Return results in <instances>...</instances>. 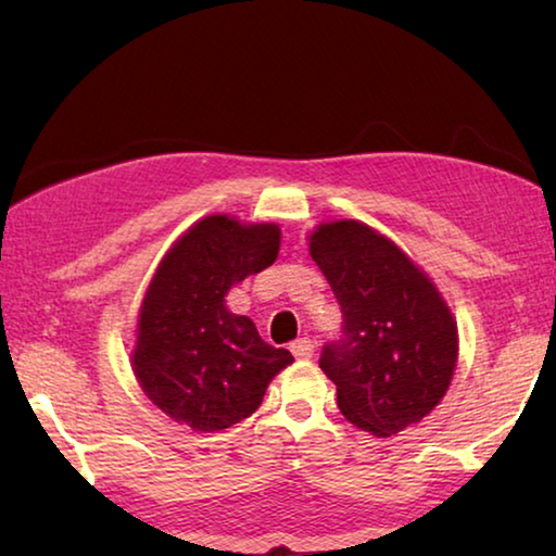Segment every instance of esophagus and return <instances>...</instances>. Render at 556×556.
Returning <instances> with one entry per match:
<instances>
[{
	"mask_svg": "<svg viewBox=\"0 0 556 556\" xmlns=\"http://www.w3.org/2000/svg\"><path fill=\"white\" fill-rule=\"evenodd\" d=\"M289 351H291V355L296 357V361H308V357H314L316 345H314L312 338H299V341L289 345Z\"/></svg>",
	"mask_w": 556,
	"mask_h": 556,
	"instance_id": "obj_1",
	"label": "esophagus"
}]
</instances>
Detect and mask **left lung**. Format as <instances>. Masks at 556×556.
Returning a JSON list of instances; mask_svg holds the SVG:
<instances>
[{
    "mask_svg": "<svg viewBox=\"0 0 556 556\" xmlns=\"http://www.w3.org/2000/svg\"><path fill=\"white\" fill-rule=\"evenodd\" d=\"M308 255L341 304L343 338L324 345L321 370L357 429L394 437L444 400L458 361L448 304L390 238L361 220L321 223Z\"/></svg>",
    "mask_w": 556,
    "mask_h": 556,
    "instance_id": "left-lung-1",
    "label": "left lung"
}]
</instances>
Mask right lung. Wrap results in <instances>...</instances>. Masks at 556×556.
<instances>
[{
    "mask_svg": "<svg viewBox=\"0 0 556 556\" xmlns=\"http://www.w3.org/2000/svg\"><path fill=\"white\" fill-rule=\"evenodd\" d=\"M275 223L205 215L159 262L137 316L131 370L166 417L193 431H220L255 412L267 384L294 363L265 343L225 296L279 255Z\"/></svg>",
    "mask_w": 556,
    "mask_h": 556,
    "instance_id": "add662e5",
    "label": "right lung"
}]
</instances>
